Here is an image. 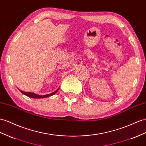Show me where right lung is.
<instances>
[{"label":"right lung","instance_id":"1","mask_svg":"<svg viewBox=\"0 0 146 146\" xmlns=\"http://www.w3.org/2000/svg\"><path fill=\"white\" fill-rule=\"evenodd\" d=\"M58 89H59V88H58L57 90H56L55 91H54V92L50 93V94H46V95H43V96H42V95H41V96L37 95V94H35V93H33V92H27L22 91L21 90H20V91L22 93V94L26 95L27 96L29 97V98H34V99H39V98L40 99V98H47V97H48V96H51L54 95L55 93L58 91Z\"/></svg>","mask_w":146,"mask_h":146}]
</instances>
